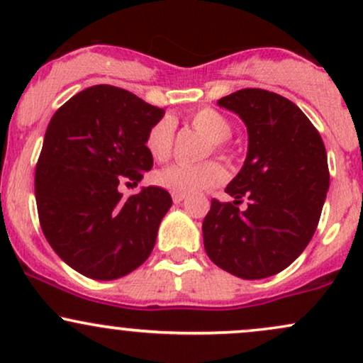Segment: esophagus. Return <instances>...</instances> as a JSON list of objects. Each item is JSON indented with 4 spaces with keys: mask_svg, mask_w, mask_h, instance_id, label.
Returning <instances> with one entry per match:
<instances>
[{
    "mask_svg": "<svg viewBox=\"0 0 363 363\" xmlns=\"http://www.w3.org/2000/svg\"><path fill=\"white\" fill-rule=\"evenodd\" d=\"M172 199H174V203H176V205H181V203L186 199V194H177V193H174V194H172Z\"/></svg>",
    "mask_w": 363,
    "mask_h": 363,
    "instance_id": "obj_1",
    "label": "esophagus"
}]
</instances>
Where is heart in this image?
Segmentation results:
<instances>
[{
    "label": "heart",
    "mask_w": 363,
    "mask_h": 363,
    "mask_svg": "<svg viewBox=\"0 0 363 363\" xmlns=\"http://www.w3.org/2000/svg\"><path fill=\"white\" fill-rule=\"evenodd\" d=\"M189 121L193 128L210 138L213 152L225 153V141L232 136V126L225 116L210 107H203V109L193 112ZM174 131H176V123L170 116L160 118L148 129L145 147L155 160L164 162L170 157ZM223 181L225 170L218 162H205L201 165L174 164L155 174V182L158 186L177 194L199 193V191L222 184Z\"/></svg>",
    "instance_id": "b5f03b06"
}]
</instances>
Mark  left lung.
Here are the masks:
<instances>
[{"label": "left lung", "mask_w": 363, "mask_h": 363, "mask_svg": "<svg viewBox=\"0 0 363 363\" xmlns=\"http://www.w3.org/2000/svg\"><path fill=\"white\" fill-rule=\"evenodd\" d=\"M218 106L240 116L249 148L225 189L235 201L211 199L203 242L218 268L261 280L297 259L318 228L329 187L326 148L309 118L274 91L237 90ZM242 197L248 208L240 212Z\"/></svg>", "instance_id": "left-lung-1"}]
</instances>
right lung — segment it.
<instances>
[{
    "mask_svg": "<svg viewBox=\"0 0 363 363\" xmlns=\"http://www.w3.org/2000/svg\"><path fill=\"white\" fill-rule=\"evenodd\" d=\"M162 116L112 85L85 89L54 112L35 167L37 213L54 252L74 272L116 280L152 254L172 198L155 186L123 198L118 187L136 186L153 167L145 138Z\"/></svg>",
    "mask_w": 363,
    "mask_h": 363,
    "instance_id": "add662e5",
    "label": "right lung"
}]
</instances>
